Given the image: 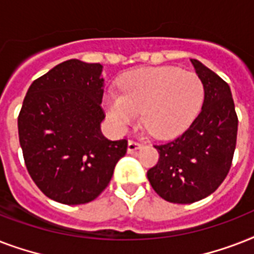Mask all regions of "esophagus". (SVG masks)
<instances>
[{
    "instance_id": "esophagus-1",
    "label": "esophagus",
    "mask_w": 254,
    "mask_h": 254,
    "mask_svg": "<svg viewBox=\"0 0 254 254\" xmlns=\"http://www.w3.org/2000/svg\"><path fill=\"white\" fill-rule=\"evenodd\" d=\"M141 147H142V143L137 142L134 139H129V142H127V151H129V153H133V151L138 150Z\"/></svg>"
}]
</instances>
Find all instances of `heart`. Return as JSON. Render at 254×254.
<instances>
[{"label":"heart","instance_id":"heart-1","mask_svg":"<svg viewBox=\"0 0 254 254\" xmlns=\"http://www.w3.org/2000/svg\"><path fill=\"white\" fill-rule=\"evenodd\" d=\"M121 95L109 93L104 107L113 125L127 130L141 113L143 127L157 138H170L192 123L204 101L196 73L178 67L138 69L120 81Z\"/></svg>","mask_w":254,"mask_h":254}]
</instances>
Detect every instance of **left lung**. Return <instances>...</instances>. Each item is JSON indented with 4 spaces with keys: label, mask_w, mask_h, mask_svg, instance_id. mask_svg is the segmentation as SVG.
I'll use <instances>...</instances> for the list:
<instances>
[{
    "label": "left lung",
    "mask_w": 254,
    "mask_h": 254,
    "mask_svg": "<svg viewBox=\"0 0 254 254\" xmlns=\"http://www.w3.org/2000/svg\"><path fill=\"white\" fill-rule=\"evenodd\" d=\"M204 84L200 113L173 141L154 145L159 159L147 179L159 196L178 204L201 200L228 175L237 139V120L231 88L196 59H191Z\"/></svg>",
    "instance_id": "8db88e82"
}]
</instances>
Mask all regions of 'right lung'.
Returning a JSON list of instances; mask_svg holds the SVG:
<instances>
[{
  "instance_id": "1",
  "label": "right lung",
  "mask_w": 254,
  "mask_h": 254,
  "mask_svg": "<svg viewBox=\"0 0 254 254\" xmlns=\"http://www.w3.org/2000/svg\"><path fill=\"white\" fill-rule=\"evenodd\" d=\"M103 65L71 59L30 85L18 116L26 169L46 196L84 204L107 189L127 141L104 137Z\"/></svg>"
}]
</instances>
